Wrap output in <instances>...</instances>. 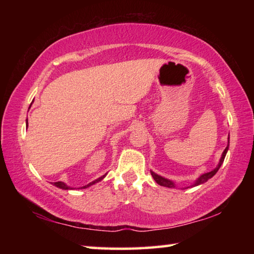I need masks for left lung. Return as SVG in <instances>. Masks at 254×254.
I'll return each instance as SVG.
<instances>
[{
    "mask_svg": "<svg viewBox=\"0 0 254 254\" xmlns=\"http://www.w3.org/2000/svg\"><path fill=\"white\" fill-rule=\"evenodd\" d=\"M227 139H229V141H227V142L230 143V135H229V137H227ZM229 143H227V147L225 148L224 151H223L222 157H221V159H220V162H218V165L216 166V168H214L212 171H209V173H205V174H203V175H200L199 177L197 178V180H196V182H195L194 184L190 185V186H188V187H185V188L195 187V186H198V185L204 184V183L207 182L208 179L212 178L215 174L217 173L218 169H220V167L222 166L223 161H224V159H225V156H226V153H227V150H229V145H230ZM150 173H151L153 179L156 180V183H157L158 185H160V186L168 187V188H175V187H176V184L173 182V180L167 179V178H165V177H162V176H160V175H157L156 173H153L152 170H150Z\"/></svg>",
    "mask_w": 254,
    "mask_h": 254,
    "instance_id": "1",
    "label": "left lung"
}]
</instances>
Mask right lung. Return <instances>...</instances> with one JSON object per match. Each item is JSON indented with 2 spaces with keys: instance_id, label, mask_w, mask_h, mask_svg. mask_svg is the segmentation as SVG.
Segmentation results:
<instances>
[{
  "instance_id": "1",
  "label": "right lung",
  "mask_w": 254,
  "mask_h": 254,
  "mask_svg": "<svg viewBox=\"0 0 254 254\" xmlns=\"http://www.w3.org/2000/svg\"><path fill=\"white\" fill-rule=\"evenodd\" d=\"M27 127H28V120H27ZM105 176H106V174H105L104 176H102V177L97 178L96 180H94V182L89 183L88 185H86V186L80 187V189H85V188H87V187H89V186H92V185H94V184H96V183H98V182H101L102 179H104ZM54 185H55L56 187H58V188H60V189H65V190H70V189H74V188H72V187L68 186V185H66L65 183H63V182H57V183H54ZM75 189H76V188H75ZM78 189H79V188H78Z\"/></svg>"
}]
</instances>
